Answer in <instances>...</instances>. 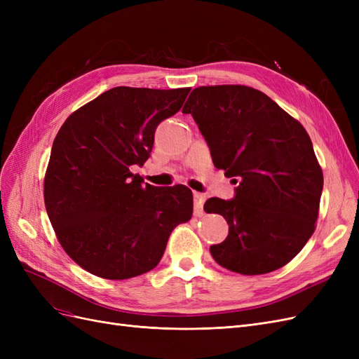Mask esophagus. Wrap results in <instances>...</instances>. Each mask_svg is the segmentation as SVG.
<instances>
[{"instance_id":"34e87169","label":"esophagus","mask_w":359,"mask_h":359,"mask_svg":"<svg viewBox=\"0 0 359 359\" xmlns=\"http://www.w3.org/2000/svg\"><path fill=\"white\" fill-rule=\"evenodd\" d=\"M194 199V215L201 217L203 214V203H205V194L202 193H194L193 194Z\"/></svg>"}]
</instances>
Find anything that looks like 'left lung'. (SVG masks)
Segmentation results:
<instances>
[{"instance_id":"obj_1","label":"left lung","mask_w":359,"mask_h":359,"mask_svg":"<svg viewBox=\"0 0 359 359\" xmlns=\"http://www.w3.org/2000/svg\"><path fill=\"white\" fill-rule=\"evenodd\" d=\"M208 142L214 166L240 186L211 198L229 235L210 252L223 268L259 276L289 264L316 229L323 173L302 124L245 85L194 88L182 107Z\"/></svg>"}]
</instances>
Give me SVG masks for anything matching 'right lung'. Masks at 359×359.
Returning <instances> with one entry per match:
<instances>
[{
  "mask_svg": "<svg viewBox=\"0 0 359 359\" xmlns=\"http://www.w3.org/2000/svg\"><path fill=\"white\" fill-rule=\"evenodd\" d=\"M190 90L116 86L61 126L43 194L64 252L88 273L107 280L148 273L172 231L191 219V190L149 186L130 170L149 158L157 126Z\"/></svg>",
  "mask_w": 359,
  "mask_h": 359,
  "instance_id": "1",
  "label": "right lung"
}]
</instances>
